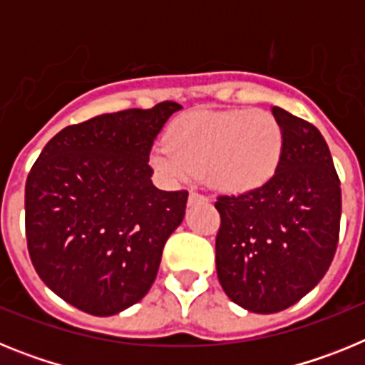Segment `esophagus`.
Masks as SVG:
<instances>
[{"label": "esophagus", "instance_id": "34e87169", "mask_svg": "<svg viewBox=\"0 0 365 365\" xmlns=\"http://www.w3.org/2000/svg\"><path fill=\"white\" fill-rule=\"evenodd\" d=\"M190 205H199V202H208V197L201 195L197 192H190V197H188Z\"/></svg>", "mask_w": 365, "mask_h": 365}]
</instances>
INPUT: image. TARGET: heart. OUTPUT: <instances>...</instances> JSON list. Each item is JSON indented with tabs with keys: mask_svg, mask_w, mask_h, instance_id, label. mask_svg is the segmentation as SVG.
Wrapping results in <instances>:
<instances>
[{
	"mask_svg": "<svg viewBox=\"0 0 365 365\" xmlns=\"http://www.w3.org/2000/svg\"><path fill=\"white\" fill-rule=\"evenodd\" d=\"M282 157V130L265 111H197L179 118L151 164L170 180L202 173L212 188L245 193L265 185Z\"/></svg>",
	"mask_w": 365,
	"mask_h": 365,
	"instance_id": "obj_1",
	"label": "heart"
}]
</instances>
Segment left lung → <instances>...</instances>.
I'll use <instances>...</instances> for the list:
<instances>
[{
	"mask_svg": "<svg viewBox=\"0 0 365 365\" xmlns=\"http://www.w3.org/2000/svg\"><path fill=\"white\" fill-rule=\"evenodd\" d=\"M282 157L259 188L215 201V267L222 291L259 314L289 309L325 276L340 234L341 190L325 138L303 118L272 108Z\"/></svg>",
	"mask_w": 365,
	"mask_h": 365,
	"instance_id": "obj_1",
	"label": "left lung"
}]
</instances>
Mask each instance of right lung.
I'll return each instance as SVG.
<instances>
[{"label": "right lung", "instance_id": "1", "mask_svg": "<svg viewBox=\"0 0 365 365\" xmlns=\"http://www.w3.org/2000/svg\"><path fill=\"white\" fill-rule=\"evenodd\" d=\"M180 106L125 109L63 128L25 185V235L41 282L93 316H113L151 289L188 192L151 182L155 137Z\"/></svg>", "mask_w": 365, "mask_h": 365}]
</instances>
